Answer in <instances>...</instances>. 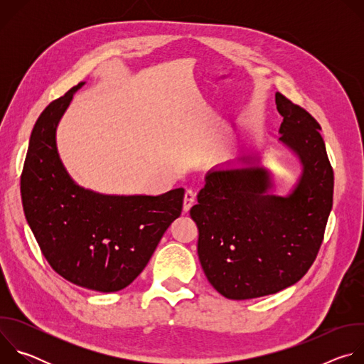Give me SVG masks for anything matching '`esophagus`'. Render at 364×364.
Masks as SVG:
<instances>
[{"label": "esophagus", "instance_id": "esophagus-1", "mask_svg": "<svg viewBox=\"0 0 364 364\" xmlns=\"http://www.w3.org/2000/svg\"><path fill=\"white\" fill-rule=\"evenodd\" d=\"M194 200H196V193L191 188H188L184 194V203H183V210L184 212H188L191 209V205L194 204Z\"/></svg>", "mask_w": 364, "mask_h": 364}]
</instances>
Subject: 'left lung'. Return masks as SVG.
<instances>
[{
	"label": "left lung",
	"mask_w": 364,
	"mask_h": 364,
	"mask_svg": "<svg viewBox=\"0 0 364 364\" xmlns=\"http://www.w3.org/2000/svg\"><path fill=\"white\" fill-rule=\"evenodd\" d=\"M284 121L279 141L301 163L288 196L271 193V173L257 157L246 167L212 170L190 216L198 229L197 253L213 288L229 299L277 294L298 282L316 261L333 207L334 173L320 124L277 92Z\"/></svg>",
	"instance_id": "8db88e82"
}]
</instances>
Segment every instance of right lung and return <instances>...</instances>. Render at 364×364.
<instances>
[{
    "instance_id": "1",
    "label": "right lung",
    "mask_w": 364,
    "mask_h": 364,
    "mask_svg": "<svg viewBox=\"0 0 364 364\" xmlns=\"http://www.w3.org/2000/svg\"><path fill=\"white\" fill-rule=\"evenodd\" d=\"M38 117L21 174L27 223L50 267L69 282L99 292L128 287L181 215L184 188L160 196H111L77 186L58 152L56 129L73 95Z\"/></svg>"
}]
</instances>
